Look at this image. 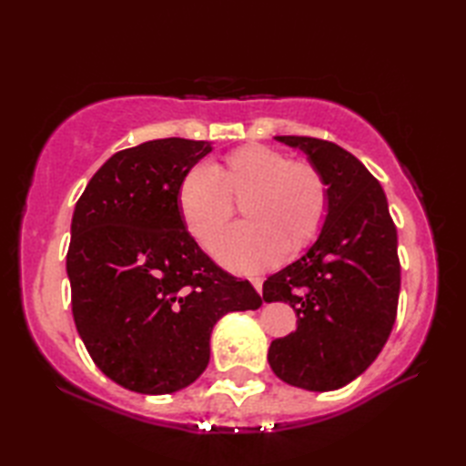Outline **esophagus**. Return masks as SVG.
<instances>
[{
  "label": "esophagus",
  "instance_id": "1",
  "mask_svg": "<svg viewBox=\"0 0 466 466\" xmlns=\"http://www.w3.org/2000/svg\"><path fill=\"white\" fill-rule=\"evenodd\" d=\"M250 282H252V286H254L256 290H258V292L262 290V279H260V276H252Z\"/></svg>",
  "mask_w": 466,
  "mask_h": 466
}]
</instances>
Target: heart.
Wrapping results in <instances>:
<instances>
[{
	"label": "heart",
	"mask_w": 466,
	"mask_h": 466,
	"mask_svg": "<svg viewBox=\"0 0 466 466\" xmlns=\"http://www.w3.org/2000/svg\"><path fill=\"white\" fill-rule=\"evenodd\" d=\"M177 210L206 248L216 242L240 200L248 220L228 230L216 256L228 268L250 272L279 258L282 242L299 246L319 230L329 194L319 167L289 160L264 144H246L220 166L196 164L177 184Z\"/></svg>",
	"instance_id": "1"
}]
</instances>
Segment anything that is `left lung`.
<instances>
[{
    "mask_svg": "<svg viewBox=\"0 0 466 466\" xmlns=\"http://www.w3.org/2000/svg\"><path fill=\"white\" fill-rule=\"evenodd\" d=\"M300 147L324 177L329 208L319 238L262 286L266 302H289L296 330L272 340L280 380L336 390L380 354L397 320L400 262L397 226L379 180L344 147L309 136H276Z\"/></svg>",
    "mask_w": 466,
    "mask_h": 466,
    "instance_id": "left-lung-1",
    "label": "left lung"
}]
</instances>
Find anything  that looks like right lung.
<instances>
[{
    "label": "right lung",
    "instance_id": "add662e5",
    "mask_svg": "<svg viewBox=\"0 0 466 466\" xmlns=\"http://www.w3.org/2000/svg\"><path fill=\"white\" fill-rule=\"evenodd\" d=\"M212 144L184 137L114 154L76 204L67 279L87 352L127 390L186 389L210 362V334L228 312L256 310L248 280L212 262L186 230L177 184Z\"/></svg>",
    "mask_w": 466,
    "mask_h": 466
}]
</instances>
